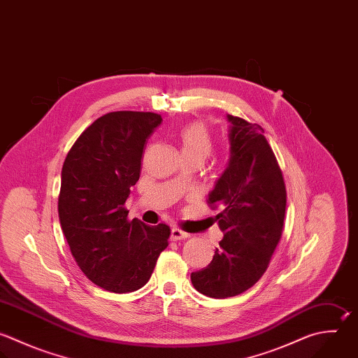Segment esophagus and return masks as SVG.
Listing matches in <instances>:
<instances>
[{"mask_svg": "<svg viewBox=\"0 0 358 358\" xmlns=\"http://www.w3.org/2000/svg\"><path fill=\"white\" fill-rule=\"evenodd\" d=\"M190 235L187 234V232H185V231H182V229H178V228H173L172 231H171V239L172 241H182V239H186V238H189Z\"/></svg>", "mask_w": 358, "mask_h": 358, "instance_id": "obj_1", "label": "esophagus"}]
</instances>
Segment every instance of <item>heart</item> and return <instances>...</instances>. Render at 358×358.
<instances>
[{"label": "heart", "instance_id": "obj_1", "mask_svg": "<svg viewBox=\"0 0 358 358\" xmlns=\"http://www.w3.org/2000/svg\"><path fill=\"white\" fill-rule=\"evenodd\" d=\"M179 143L183 158L204 161L214 148V138L203 122H192L179 130Z\"/></svg>", "mask_w": 358, "mask_h": 358}]
</instances>
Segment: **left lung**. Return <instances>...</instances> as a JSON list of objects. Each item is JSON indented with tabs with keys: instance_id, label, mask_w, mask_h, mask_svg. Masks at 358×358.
<instances>
[{
	"instance_id": "obj_1",
	"label": "left lung",
	"mask_w": 358,
	"mask_h": 358,
	"mask_svg": "<svg viewBox=\"0 0 358 358\" xmlns=\"http://www.w3.org/2000/svg\"><path fill=\"white\" fill-rule=\"evenodd\" d=\"M229 161L208 194L224 238L211 263L192 273L194 288L211 298L242 294L264 274L281 238L287 192L275 155L259 124L228 115Z\"/></svg>"
}]
</instances>
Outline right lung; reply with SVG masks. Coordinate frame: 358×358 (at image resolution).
Wrapping results in <instances>:
<instances>
[{
	"label": "right lung",
	"mask_w": 358,
	"mask_h": 358,
	"mask_svg": "<svg viewBox=\"0 0 358 358\" xmlns=\"http://www.w3.org/2000/svg\"><path fill=\"white\" fill-rule=\"evenodd\" d=\"M161 122L152 112L106 113L77 138L63 165V234L83 273L110 292L145 285L168 246V225L129 221L124 207L140 178L145 141Z\"/></svg>",
	"instance_id": "1"
}]
</instances>
